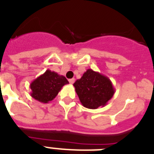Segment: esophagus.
<instances>
[{"mask_svg":"<svg viewBox=\"0 0 154 154\" xmlns=\"http://www.w3.org/2000/svg\"><path fill=\"white\" fill-rule=\"evenodd\" d=\"M74 81H75V79H74V78H72V79H69V84H71V85H72V84L74 83Z\"/></svg>","mask_w":154,"mask_h":154,"instance_id":"34e87169","label":"esophagus"}]
</instances>
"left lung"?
<instances>
[{"label": "left lung", "mask_w": 154, "mask_h": 154, "mask_svg": "<svg viewBox=\"0 0 154 154\" xmlns=\"http://www.w3.org/2000/svg\"><path fill=\"white\" fill-rule=\"evenodd\" d=\"M81 104L88 109H97L106 105L113 96L115 89L110 80L99 72L88 69L73 84Z\"/></svg>", "instance_id": "obj_1"}]
</instances>
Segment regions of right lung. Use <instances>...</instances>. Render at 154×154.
I'll use <instances>...</instances> for the list:
<instances>
[{
	"mask_svg": "<svg viewBox=\"0 0 154 154\" xmlns=\"http://www.w3.org/2000/svg\"><path fill=\"white\" fill-rule=\"evenodd\" d=\"M69 84L64 76L47 69L29 85L30 95L33 99L43 103H48L57 96L65 85Z\"/></svg>",
	"mask_w": 154,
	"mask_h": 154,
	"instance_id": "add662e5",
	"label": "right lung"
}]
</instances>
